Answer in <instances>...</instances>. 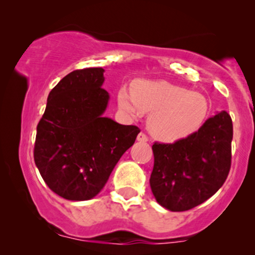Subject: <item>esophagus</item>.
<instances>
[{
	"instance_id": "34e87169",
	"label": "esophagus",
	"mask_w": 255,
	"mask_h": 255,
	"mask_svg": "<svg viewBox=\"0 0 255 255\" xmlns=\"http://www.w3.org/2000/svg\"><path fill=\"white\" fill-rule=\"evenodd\" d=\"M136 140L139 142H146V141H148V137L145 133H139V134H137Z\"/></svg>"
}]
</instances>
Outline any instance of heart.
I'll return each instance as SVG.
<instances>
[{
  "mask_svg": "<svg viewBox=\"0 0 255 255\" xmlns=\"http://www.w3.org/2000/svg\"><path fill=\"white\" fill-rule=\"evenodd\" d=\"M116 98L126 115L150 114L148 129L164 142L178 141L197 131L209 113V102L203 95L165 81L140 79L131 90L120 87Z\"/></svg>",
  "mask_w": 255,
  "mask_h": 255,
  "instance_id": "obj_1",
  "label": "heart"
}]
</instances>
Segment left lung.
Returning a JSON list of instances; mask_svg holds the SVG:
<instances>
[{
    "label": "left lung",
    "instance_id": "left-lung-1",
    "mask_svg": "<svg viewBox=\"0 0 255 255\" xmlns=\"http://www.w3.org/2000/svg\"><path fill=\"white\" fill-rule=\"evenodd\" d=\"M231 140V118L221 111L182 140L174 144L154 142L150 186L157 203L181 212L211 198L229 174Z\"/></svg>",
    "mask_w": 255,
    "mask_h": 255
}]
</instances>
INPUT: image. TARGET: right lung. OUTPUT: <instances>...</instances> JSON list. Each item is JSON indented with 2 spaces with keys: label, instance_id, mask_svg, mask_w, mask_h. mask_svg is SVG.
<instances>
[{
  "label": "right lung",
  "instance_id": "1",
  "mask_svg": "<svg viewBox=\"0 0 255 255\" xmlns=\"http://www.w3.org/2000/svg\"><path fill=\"white\" fill-rule=\"evenodd\" d=\"M103 73L85 68L66 75L49 93L37 126L34 163L49 188L67 200L95 198L140 133L103 116L110 98Z\"/></svg>",
  "mask_w": 255,
  "mask_h": 255
}]
</instances>
